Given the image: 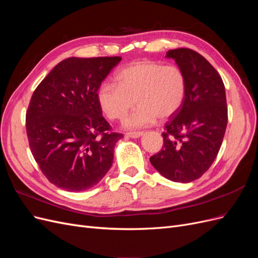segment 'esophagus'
Wrapping results in <instances>:
<instances>
[{
  "label": "esophagus",
  "mask_w": 258,
  "mask_h": 258,
  "mask_svg": "<svg viewBox=\"0 0 258 258\" xmlns=\"http://www.w3.org/2000/svg\"><path fill=\"white\" fill-rule=\"evenodd\" d=\"M143 135L142 131H135V132H127L126 134V137L127 138H132V139H137V138H140Z\"/></svg>",
  "instance_id": "esophagus-1"
}]
</instances>
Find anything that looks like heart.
Masks as SVG:
<instances>
[{
    "mask_svg": "<svg viewBox=\"0 0 258 258\" xmlns=\"http://www.w3.org/2000/svg\"><path fill=\"white\" fill-rule=\"evenodd\" d=\"M115 83L99 86L97 99L110 119H122L136 103L137 110L126 119V127L142 128L157 119L172 116L182 106L186 79L175 64L163 66L155 61H138L121 69Z\"/></svg>",
    "mask_w": 258,
    "mask_h": 258,
    "instance_id": "b5f03b06",
    "label": "heart"
}]
</instances>
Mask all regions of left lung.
Wrapping results in <instances>:
<instances>
[{
    "instance_id": "obj_1",
    "label": "left lung",
    "mask_w": 258,
    "mask_h": 258,
    "mask_svg": "<svg viewBox=\"0 0 258 258\" xmlns=\"http://www.w3.org/2000/svg\"><path fill=\"white\" fill-rule=\"evenodd\" d=\"M186 79L182 106L162 134V150L150 158L153 167L173 182L189 183L212 165L223 143L228 114L221 75L200 53L188 48L169 50Z\"/></svg>"
}]
</instances>
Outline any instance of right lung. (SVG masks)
Masks as SVG:
<instances>
[{"instance_id": "add662e5", "label": "right lung", "mask_w": 258, "mask_h": 258, "mask_svg": "<svg viewBox=\"0 0 258 258\" xmlns=\"http://www.w3.org/2000/svg\"><path fill=\"white\" fill-rule=\"evenodd\" d=\"M120 60L64 59L33 92L26 115L29 145L43 174L61 189H89L113 165L122 135L110 132L97 91Z\"/></svg>"}]
</instances>
